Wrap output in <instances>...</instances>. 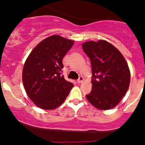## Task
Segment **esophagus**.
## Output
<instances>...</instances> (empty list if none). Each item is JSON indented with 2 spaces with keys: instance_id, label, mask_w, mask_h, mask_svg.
<instances>
[{
  "instance_id": "obj_1",
  "label": "esophagus",
  "mask_w": 145,
  "mask_h": 145,
  "mask_svg": "<svg viewBox=\"0 0 145 145\" xmlns=\"http://www.w3.org/2000/svg\"><path fill=\"white\" fill-rule=\"evenodd\" d=\"M83 81H84V78H83L82 76H80V77L79 78V79H78L77 80V82L79 83V84H80V83H82Z\"/></svg>"
}]
</instances>
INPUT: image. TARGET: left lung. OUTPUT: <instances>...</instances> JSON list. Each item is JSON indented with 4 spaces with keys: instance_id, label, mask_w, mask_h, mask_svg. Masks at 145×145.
<instances>
[{
    "instance_id": "obj_1",
    "label": "left lung",
    "mask_w": 145,
    "mask_h": 145,
    "mask_svg": "<svg viewBox=\"0 0 145 145\" xmlns=\"http://www.w3.org/2000/svg\"><path fill=\"white\" fill-rule=\"evenodd\" d=\"M92 67V91L86 97L99 110H107L119 104L129 89L130 71L124 56L107 41H89L82 44Z\"/></svg>"
}]
</instances>
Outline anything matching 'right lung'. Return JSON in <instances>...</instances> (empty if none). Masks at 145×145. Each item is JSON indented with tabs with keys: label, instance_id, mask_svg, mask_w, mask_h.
<instances>
[{
	"label": "right lung",
	"instance_id": "1",
	"mask_svg": "<svg viewBox=\"0 0 145 145\" xmlns=\"http://www.w3.org/2000/svg\"><path fill=\"white\" fill-rule=\"evenodd\" d=\"M74 44V40L54 35L33 48L25 61L22 82L26 94L37 107L54 110L64 102L72 83L61 76L63 59Z\"/></svg>",
	"mask_w": 145,
	"mask_h": 145
}]
</instances>
